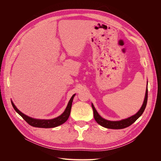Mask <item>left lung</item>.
<instances>
[{
    "label": "left lung",
    "mask_w": 161,
    "mask_h": 161,
    "mask_svg": "<svg viewBox=\"0 0 161 161\" xmlns=\"http://www.w3.org/2000/svg\"><path fill=\"white\" fill-rule=\"evenodd\" d=\"M147 99H148V88L147 87L145 99H144L143 105H142V108H140V109L137 111L135 114H134V115H132L127 119H123V120H121L119 121H110V120H108L103 119V117H101L99 115L97 110L96 109L94 106L93 105V104H92V107L93 111H94V119L97 122V124H99L100 125H101L105 128L112 129H124V128L130 126V125H132L143 114V113L144 112L145 109L146 108V106H147Z\"/></svg>",
    "instance_id": "1"
}]
</instances>
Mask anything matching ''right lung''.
Wrapping results in <instances>:
<instances>
[{"instance_id":"1","label":"right lung","mask_w":161,"mask_h":161,"mask_svg":"<svg viewBox=\"0 0 161 161\" xmlns=\"http://www.w3.org/2000/svg\"><path fill=\"white\" fill-rule=\"evenodd\" d=\"M75 96V94H74L71 97V99L69 100V101L67 104V106L65 111L61 115L58 116L57 118H55L53 119H49V120L36 119L30 117L26 115V114L21 113L19 110H18V109L15 106V105L14 104L12 101H11V104L14 110L31 126H33L35 127H39V128H53L63 124L67 120L68 118L69 117L71 106H72V103Z\"/></svg>"}]
</instances>
